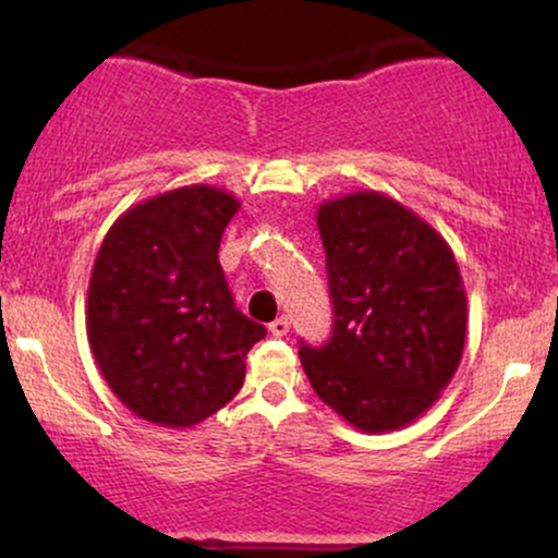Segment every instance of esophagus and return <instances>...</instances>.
Wrapping results in <instances>:
<instances>
[{
	"mask_svg": "<svg viewBox=\"0 0 558 558\" xmlns=\"http://www.w3.org/2000/svg\"><path fill=\"white\" fill-rule=\"evenodd\" d=\"M269 332L274 335V338H284V335L289 332V319L287 317H277L269 325Z\"/></svg>",
	"mask_w": 558,
	"mask_h": 558,
	"instance_id": "obj_1",
	"label": "esophagus"
}]
</instances>
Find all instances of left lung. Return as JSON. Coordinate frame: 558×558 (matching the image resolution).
Instances as JSON below:
<instances>
[{"instance_id": "left-lung-1", "label": "left lung", "mask_w": 558, "mask_h": 558, "mask_svg": "<svg viewBox=\"0 0 558 558\" xmlns=\"http://www.w3.org/2000/svg\"><path fill=\"white\" fill-rule=\"evenodd\" d=\"M332 340L302 348L312 388L365 434L396 432L434 407L460 368L468 294L437 228L378 190L323 201Z\"/></svg>"}]
</instances>
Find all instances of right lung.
<instances>
[{"mask_svg":"<svg viewBox=\"0 0 558 558\" xmlns=\"http://www.w3.org/2000/svg\"><path fill=\"white\" fill-rule=\"evenodd\" d=\"M241 201L185 185L113 220L88 281L86 332L111 393L144 422L187 429L239 393L266 327L233 307L218 262Z\"/></svg>","mask_w":558,"mask_h":558,"instance_id":"obj_1","label":"right lung"}]
</instances>
